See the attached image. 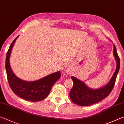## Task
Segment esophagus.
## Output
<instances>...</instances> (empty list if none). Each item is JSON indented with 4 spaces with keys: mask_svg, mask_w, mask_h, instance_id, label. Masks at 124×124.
I'll return each instance as SVG.
<instances>
[{
    "mask_svg": "<svg viewBox=\"0 0 124 124\" xmlns=\"http://www.w3.org/2000/svg\"><path fill=\"white\" fill-rule=\"evenodd\" d=\"M66 73H67V74H69V73H70V70L68 69H67L66 70Z\"/></svg>",
    "mask_w": 124,
    "mask_h": 124,
    "instance_id": "1",
    "label": "esophagus"
}]
</instances>
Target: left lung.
<instances>
[{
	"label": "left lung",
	"mask_w": 124,
	"mask_h": 124,
	"mask_svg": "<svg viewBox=\"0 0 124 124\" xmlns=\"http://www.w3.org/2000/svg\"><path fill=\"white\" fill-rule=\"evenodd\" d=\"M113 55L116 61V69L111 80L104 86L98 89H92L88 87L82 81L74 76H71L74 85L70 91L69 96L74 103L81 106H89L99 102L109 95L115 84L116 76L120 69V58L114 44L113 46Z\"/></svg>",
	"instance_id": "obj_1"
}]
</instances>
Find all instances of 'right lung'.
<instances>
[{
    "label": "right lung",
    "mask_w": 124,
    "mask_h": 124,
    "mask_svg": "<svg viewBox=\"0 0 124 124\" xmlns=\"http://www.w3.org/2000/svg\"><path fill=\"white\" fill-rule=\"evenodd\" d=\"M19 36L11 44L6 56L5 68L9 85L15 94L24 100L32 102L41 101L49 95L53 85L60 78L61 73L58 71L33 81H26L17 77L11 68L10 57L13 45Z\"/></svg>",
    "instance_id": "1"
}]
</instances>
